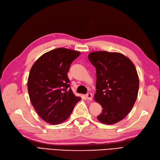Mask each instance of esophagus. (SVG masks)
<instances>
[{
  "label": "esophagus",
  "mask_w": 160,
  "mask_h": 160,
  "mask_svg": "<svg viewBox=\"0 0 160 160\" xmlns=\"http://www.w3.org/2000/svg\"><path fill=\"white\" fill-rule=\"evenodd\" d=\"M85 98L88 99V100H92V98H93V96H92V94L91 93H88L85 95Z\"/></svg>",
  "instance_id": "obj_1"
}]
</instances>
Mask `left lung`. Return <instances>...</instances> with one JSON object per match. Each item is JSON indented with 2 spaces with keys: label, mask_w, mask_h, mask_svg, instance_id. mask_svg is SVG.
<instances>
[{
  "label": "left lung",
  "mask_w": 160,
  "mask_h": 160,
  "mask_svg": "<svg viewBox=\"0 0 160 160\" xmlns=\"http://www.w3.org/2000/svg\"><path fill=\"white\" fill-rule=\"evenodd\" d=\"M88 58L96 68L94 99L103 108L97 118L104 124L118 123L126 117L137 99L139 81L136 68L120 52L93 51Z\"/></svg>",
  "instance_id": "left-lung-1"
}]
</instances>
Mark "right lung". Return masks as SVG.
I'll return each instance as SVG.
<instances>
[{"instance_id": "add662e5", "label": "right lung", "mask_w": 160, "mask_h": 160, "mask_svg": "<svg viewBox=\"0 0 160 160\" xmlns=\"http://www.w3.org/2000/svg\"><path fill=\"white\" fill-rule=\"evenodd\" d=\"M80 54L57 48L41 55L31 67L27 81L29 98L39 117L48 123L65 122L81 99L72 92L67 76L71 62Z\"/></svg>"}]
</instances>
